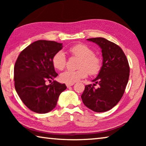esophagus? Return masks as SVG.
Instances as JSON below:
<instances>
[{"mask_svg":"<svg viewBox=\"0 0 146 146\" xmlns=\"http://www.w3.org/2000/svg\"><path fill=\"white\" fill-rule=\"evenodd\" d=\"M73 85H74L73 83H71V84H66V86H67L68 88L70 87V86H73Z\"/></svg>","mask_w":146,"mask_h":146,"instance_id":"34e87169","label":"esophagus"}]
</instances>
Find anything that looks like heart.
Listing matches in <instances>:
<instances>
[{
  "label": "heart",
  "instance_id": "obj_1",
  "mask_svg": "<svg viewBox=\"0 0 146 146\" xmlns=\"http://www.w3.org/2000/svg\"><path fill=\"white\" fill-rule=\"evenodd\" d=\"M71 55L80 58L77 70H67L60 75L61 82L67 84L75 83L81 78L87 76L88 72L90 75H95L100 72L102 68L100 58L94 54L90 47L84 44H78L69 49ZM54 68L62 70L66 66V56L62 51H59L54 55L52 58Z\"/></svg>",
  "mask_w": 146,
  "mask_h": 146
}]
</instances>
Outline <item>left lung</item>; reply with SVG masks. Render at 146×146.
Returning a JSON list of instances; mask_svg holds the SVG:
<instances>
[{
	"label": "left lung",
	"instance_id": "1",
	"mask_svg": "<svg viewBox=\"0 0 146 146\" xmlns=\"http://www.w3.org/2000/svg\"><path fill=\"white\" fill-rule=\"evenodd\" d=\"M102 49V68L93 84L85 86L82 102L93 111L105 112L117 104L122 97L129 76V66L124 53L117 44L102 37L88 38ZM99 85L98 88L94 86Z\"/></svg>",
	"mask_w": 146,
	"mask_h": 146
}]
</instances>
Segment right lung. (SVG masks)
Masks as SVG:
<instances>
[{
  "label": "right lung",
  "instance_id": "right-lung-1",
  "mask_svg": "<svg viewBox=\"0 0 146 146\" xmlns=\"http://www.w3.org/2000/svg\"><path fill=\"white\" fill-rule=\"evenodd\" d=\"M62 44L40 40L29 45L19 54L14 67L15 88L23 103L37 113H46L56 107L60 93L67 87L54 80L58 74L52 63Z\"/></svg>",
  "mask_w": 146,
  "mask_h": 146
}]
</instances>
